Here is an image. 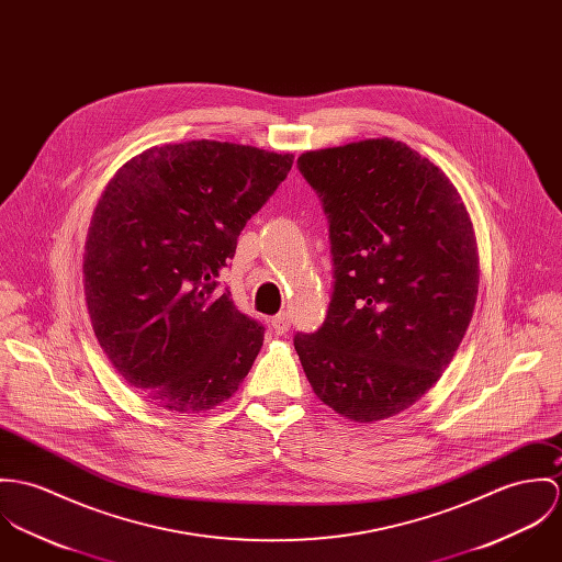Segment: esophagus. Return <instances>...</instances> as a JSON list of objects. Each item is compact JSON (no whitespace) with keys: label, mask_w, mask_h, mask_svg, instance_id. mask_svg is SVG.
I'll list each match as a JSON object with an SVG mask.
<instances>
[{"label":"esophagus","mask_w":562,"mask_h":562,"mask_svg":"<svg viewBox=\"0 0 562 562\" xmlns=\"http://www.w3.org/2000/svg\"><path fill=\"white\" fill-rule=\"evenodd\" d=\"M271 327H273V331H276L278 336L286 334V331L291 329V318H289V314H286V312L276 314V316L271 318Z\"/></svg>","instance_id":"obj_1"}]
</instances>
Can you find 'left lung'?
<instances>
[{
  "label": "left lung",
  "instance_id": "1",
  "mask_svg": "<svg viewBox=\"0 0 562 562\" xmlns=\"http://www.w3.org/2000/svg\"><path fill=\"white\" fill-rule=\"evenodd\" d=\"M329 224L334 289L323 325L293 342L314 394L374 423L446 371L479 293V250L459 191L390 137L304 153Z\"/></svg>",
  "mask_w": 562,
  "mask_h": 562
}]
</instances>
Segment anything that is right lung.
Here are the masks:
<instances>
[{"mask_svg": "<svg viewBox=\"0 0 562 562\" xmlns=\"http://www.w3.org/2000/svg\"><path fill=\"white\" fill-rule=\"evenodd\" d=\"M293 155L191 139L144 150L103 191L83 258L94 334L126 383L193 414L233 396L265 327L217 278Z\"/></svg>", "mask_w": 562, "mask_h": 562, "instance_id": "1", "label": "right lung"}]
</instances>
